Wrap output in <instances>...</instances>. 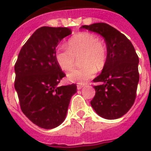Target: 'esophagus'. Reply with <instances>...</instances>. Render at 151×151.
<instances>
[{"instance_id": "obj_1", "label": "esophagus", "mask_w": 151, "mask_h": 151, "mask_svg": "<svg viewBox=\"0 0 151 151\" xmlns=\"http://www.w3.org/2000/svg\"><path fill=\"white\" fill-rule=\"evenodd\" d=\"M84 86H85L84 85H77V88H78V90H80V89H81V88H82Z\"/></svg>"}]
</instances>
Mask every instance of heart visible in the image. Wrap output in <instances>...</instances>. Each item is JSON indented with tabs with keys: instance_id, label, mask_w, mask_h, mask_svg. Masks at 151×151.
Segmentation results:
<instances>
[{
	"instance_id": "obj_1",
	"label": "heart",
	"mask_w": 151,
	"mask_h": 151,
	"mask_svg": "<svg viewBox=\"0 0 151 151\" xmlns=\"http://www.w3.org/2000/svg\"><path fill=\"white\" fill-rule=\"evenodd\" d=\"M68 48L59 46L55 51V58L63 70L73 68L76 59L80 58V69H75L67 73L69 81L85 84L93 78L96 71L104 68L107 60V51L105 45L92 33L81 32L72 37L68 41Z\"/></svg>"
}]
</instances>
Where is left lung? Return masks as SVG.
<instances>
[{
	"instance_id": "left-lung-1",
	"label": "left lung",
	"mask_w": 151,
	"mask_h": 151,
	"mask_svg": "<svg viewBox=\"0 0 151 151\" xmlns=\"http://www.w3.org/2000/svg\"><path fill=\"white\" fill-rule=\"evenodd\" d=\"M100 34L106 41L107 60L94 82L96 95L91 105L98 115L113 120L122 117L133 105L138 85L139 57L132 44L124 34L103 22L82 26Z\"/></svg>"
}]
</instances>
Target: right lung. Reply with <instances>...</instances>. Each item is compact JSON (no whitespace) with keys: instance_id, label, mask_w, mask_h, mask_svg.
I'll list each match as a JSON object with an SVG mask.
<instances>
[{"instance_id":"right-lung-1","label":"right lung","mask_w":151,"mask_h":151,"mask_svg":"<svg viewBox=\"0 0 151 151\" xmlns=\"http://www.w3.org/2000/svg\"><path fill=\"white\" fill-rule=\"evenodd\" d=\"M66 27H42L22 46L15 65V88L22 113L40 128L52 129L64 122L74 84L58 86L66 74L57 64L58 43L71 34Z\"/></svg>"}]
</instances>
